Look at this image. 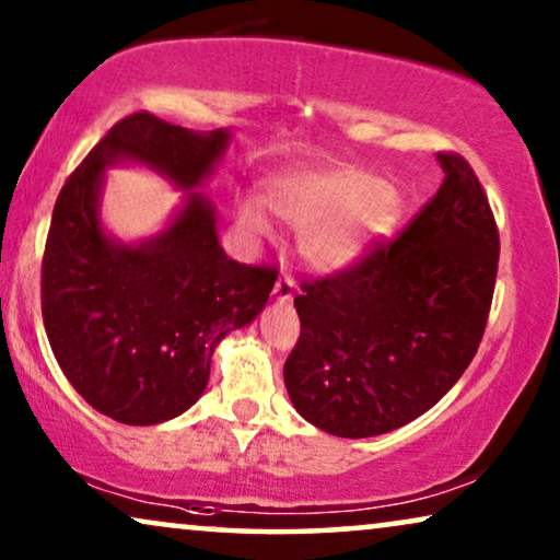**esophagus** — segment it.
<instances>
[{
	"instance_id": "esophagus-1",
	"label": "esophagus",
	"mask_w": 560,
	"mask_h": 560,
	"mask_svg": "<svg viewBox=\"0 0 560 560\" xmlns=\"http://www.w3.org/2000/svg\"><path fill=\"white\" fill-rule=\"evenodd\" d=\"M293 293H295L293 278H290V275H280L278 282H275V290H272L275 301H280V303L293 301Z\"/></svg>"
}]
</instances>
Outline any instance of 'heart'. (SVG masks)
<instances>
[{
	"mask_svg": "<svg viewBox=\"0 0 560 560\" xmlns=\"http://www.w3.org/2000/svg\"><path fill=\"white\" fill-rule=\"evenodd\" d=\"M267 206L303 232V255L324 272H341L393 234L402 213L395 183L359 167H298L278 175ZM236 221L249 236H270L272 224L259 201L240 203Z\"/></svg>",
	"mask_w": 560,
	"mask_h": 560,
	"instance_id": "obj_1",
	"label": "heart"
}]
</instances>
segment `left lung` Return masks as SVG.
Segmentation results:
<instances>
[{"label": "left lung", "mask_w": 560, "mask_h": 560, "mask_svg": "<svg viewBox=\"0 0 560 560\" xmlns=\"http://www.w3.org/2000/svg\"><path fill=\"white\" fill-rule=\"evenodd\" d=\"M443 183L395 242L295 298L285 362L293 408L320 431L370 439L431 410L477 354L500 234L471 165L435 155Z\"/></svg>", "instance_id": "1"}]
</instances>
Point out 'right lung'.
<instances>
[{
    "label": "right lung",
    "mask_w": 560,
    "mask_h": 560,
    "mask_svg": "<svg viewBox=\"0 0 560 560\" xmlns=\"http://www.w3.org/2000/svg\"><path fill=\"white\" fill-rule=\"evenodd\" d=\"M232 129L194 132L148 112L129 114L60 190L43 257V320L75 393L125 425L186 412L209 385L219 341L249 326L278 272L240 265L219 242L206 180ZM140 164L184 190L158 235L121 243L105 232V171Z\"/></svg>",
    "instance_id": "right-lung-1"
}]
</instances>
